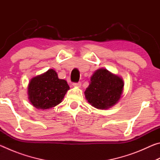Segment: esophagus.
Listing matches in <instances>:
<instances>
[{
    "instance_id": "obj_1",
    "label": "esophagus",
    "mask_w": 160,
    "mask_h": 160,
    "mask_svg": "<svg viewBox=\"0 0 160 160\" xmlns=\"http://www.w3.org/2000/svg\"><path fill=\"white\" fill-rule=\"evenodd\" d=\"M81 85H82V83L80 82H73L72 83V85L74 87H80Z\"/></svg>"
}]
</instances>
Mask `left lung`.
I'll list each match as a JSON object with an SVG mask.
<instances>
[{"mask_svg": "<svg viewBox=\"0 0 160 160\" xmlns=\"http://www.w3.org/2000/svg\"><path fill=\"white\" fill-rule=\"evenodd\" d=\"M91 82L85 92V97L92 106L107 109L121 98L123 82L121 78L106 69H99L91 77Z\"/></svg>", "mask_w": 160, "mask_h": 160, "instance_id": "obj_1", "label": "left lung"}]
</instances>
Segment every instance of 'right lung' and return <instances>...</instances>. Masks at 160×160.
Segmentation results:
<instances>
[{
  "instance_id": "add662e5",
  "label": "right lung",
  "mask_w": 160,
  "mask_h": 160,
  "mask_svg": "<svg viewBox=\"0 0 160 160\" xmlns=\"http://www.w3.org/2000/svg\"><path fill=\"white\" fill-rule=\"evenodd\" d=\"M68 90L66 81L59 79L55 70L50 69L29 82V99L37 109H51L60 104Z\"/></svg>"
}]
</instances>
